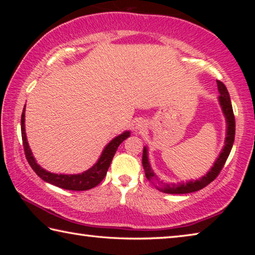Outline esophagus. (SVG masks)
Here are the masks:
<instances>
[{
  "label": "esophagus",
  "instance_id": "1",
  "mask_svg": "<svg viewBox=\"0 0 255 255\" xmlns=\"http://www.w3.org/2000/svg\"><path fill=\"white\" fill-rule=\"evenodd\" d=\"M145 127H146V124H145V122L143 119H139L138 120V122H136V124H135V128L137 129V130H144L145 129Z\"/></svg>",
  "mask_w": 255,
  "mask_h": 255
}]
</instances>
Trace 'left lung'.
Listing matches in <instances>:
<instances>
[{"label":"left lung","instance_id":"1","mask_svg":"<svg viewBox=\"0 0 255 255\" xmlns=\"http://www.w3.org/2000/svg\"><path fill=\"white\" fill-rule=\"evenodd\" d=\"M217 88H218V102L219 106L222 108L223 115L226 120V137H225V145L222 149L221 154L216 158L214 162V165L210 167V170L207 173L201 176L198 180H190L188 182H179V183H166L157 178V175L154 173L150 166L149 158H148V148L147 146H144L143 150V166L145 170V175L147 180L152 182L155 188L159 191L164 193H170V195H183V193H190L195 192L198 190H201L208 185L210 182L216 179V176L219 174L222 171L224 164H225L226 159L230 155L233 144H234L235 138V118L234 112H233V107L230 98V93H228L225 84L221 81H217Z\"/></svg>","mask_w":255,"mask_h":255}]
</instances>
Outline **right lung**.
Returning a JSON list of instances; mask_svg holds the SVG:
<instances>
[{
  "instance_id": "add662e5",
  "label": "right lung",
  "mask_w": 255,
  "mask_h": 255,
  "mask_svg": "<svg viewBox=\"0 0 255 255\" xmlns=\"http://www.w3.org/2000/svg\"><path fill=\"white\" fill-rule=\"evenodd\" d=\"M25 106L23 108L22 115H21V135H22V143L24 148L25 157L28 159V163L32 170L36 172L37 175L41 178L46 182L50 184H54L56 187H59L65 190H73V191H84V190L92 189L101 182L105 179L107 174V171L109 169L112 158H114L116 152L119 147V145L123 141L130 136V131L126 130L120 135L116 136L114 139H111L109 143L106 145L103 148L100 157L94 164L93 166L90 167L79 174H58V173H51V172L47 171L37 163L36 158L33 157V154L30 148L27 135H25V128H24V120H25Z\"/></svg>"
}]
</instances>
